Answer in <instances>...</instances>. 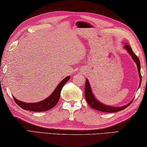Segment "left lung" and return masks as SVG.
<instances>
[{
	"label": "left lung",
	"instance_id": "8db88e82",
	"mask_svg": "<svg viewBox=\"0 0 147 147\" xmlns=\"http://www.w3.org/2000/svg\"><path fill=\"white\" fill-rule=\"evenodd\" d=\"M124 49H125L128 53L131 55V57L133 60L136 63L137 67H138V74H139V77L140 78V86L141 83H142V76H141V66H140V61L139 58L136 55L131 47V46L128 44H125L124 45ZM84 95H85V98L88 104H89V106L92 107L93 109H96L99 111L102 112H105V113H115L125 109V108L128 107L129 105H131L132 102V100L128 104L125 105V106H122V107H112V106H106L104 104L101 103L100 102H99L97 99H96L95 96L93 95V93L91 91L90 82L88 81V80L86 79L85 83V87H84Z\"/></svg>",
	"mask_w": 147,
	"mask_h": 147
}]
</instances>
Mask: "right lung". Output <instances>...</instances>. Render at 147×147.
Wrapping results in <instances>:
<instances>
[{
	"label": "right lung",
	"instance_id": "obj_1",
	"mask_svg": "<svg viewBox=\"0 0 147 147\" xmlns=\"http://www.w3.org/2000/svg\"><path fill=\"white\" fill-rule=\"evenodd\" d=\"M69 79H70V76L65 77L57 86L56 88L52 92L51 95L42 101L36 102V103H26V102L18 100L15 96H13L14 100L15 101L18 106H20L23 109L30 111L42 112L51 109L57 104L60 98L61 91L62 88L66 84V82L69 81Z\"/></svg>",
	"mask_w": 147,
	"mask_h": 147
}]
</instances>
